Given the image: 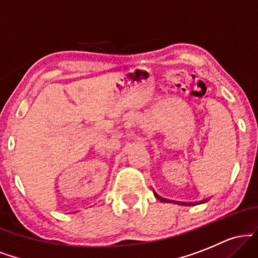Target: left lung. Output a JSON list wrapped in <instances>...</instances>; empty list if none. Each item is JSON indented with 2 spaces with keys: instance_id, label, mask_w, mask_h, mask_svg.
Returning a JSON list of instances; mask_svg holds the SVG:
<instances>
[{
  "instance_id": "obj_1",
  "label": "left lung",
  "mask_w": 258,
  "mask_h": 258,
  "mask_svg": "<svg viewBox=\"0 0 258 258\" xmlns=\"http://www.w3.org/2000/svg\"><path fill=\"white\" fill-rule=\"evenodd\" d=\"M155 197H156V198H158V199H159L160 201H166V199H162V198H161V197H159V195H158V194H155Z\"/></svg>"
}]
</instances>
